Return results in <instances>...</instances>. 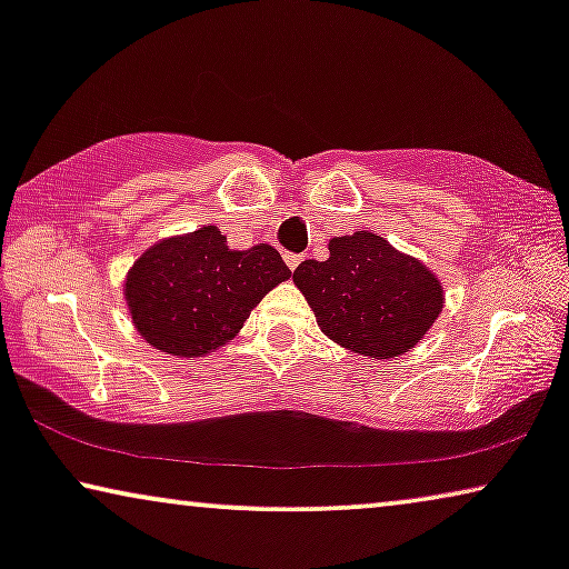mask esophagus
<instances>
[{
    "label": "esophagus",
    "instance_id": "34e87169",
    "mask_svg": "<svg viewBox=\"0 0 569 569\" xmlns=\"http://www.w3.org/2000/svg\"><path fill=\"white\" fill-rule=\"evenodd\" d=\"M300 261H302V256H298V253H284V263H287V267H290L292 271L300 267Z\"/></svg>",
    "mask_w": 569,
    "mask_h": 569
}]
</instances>
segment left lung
<instances>
[{"label":"left lung","mask_w":569,"mask_h":569,"mask_svg":"<svg viewBox=\"0 0 569 569\" xmlns=\"http://www.w3.org/2000/svg\"><path fill=\"white\" fill-rule=\"evenodd\" d=\"M292 282L326 337L376 360L417 347L446 302L435 271L370 230L331 238L329 259L302 261Z\"/></svg>","instance_id":"8db88e82"}]
</instances>
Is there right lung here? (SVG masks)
Returning <instances> with one entry per match:
<instances>
[{
    "instance_id": "obj_1",
    "label": "right lung",
    "mask_w": 569,
    "mask_h": 569,
    "mask_svg": "<svg viewBox=\"0 0 569 569\" xmlns=\"http://www.w3.org/2000/svg\"><path fill=\"white\" fill-rule=\"evenodd\" d=\"M290 274L277 248L236 251L217 224H204L147 248L127 271L123 300L147 345L189 360L238 337L263 295Z\"/></svg>"
}]
</instances>
